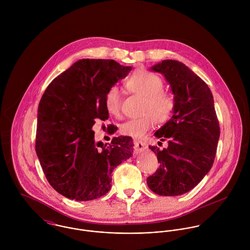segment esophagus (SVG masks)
Returning a JSON list of instances; mask_svg holds the SVG:
<instances>
[{
    "label": "esophagus",
    "instance_id": "obj_1",
    "mask_svg": "<svg viewBox=\"0 0 250 250\" xmlns=\"http://www.w3.org/2000/svg\"><path fill=\"white\" fill-rule=\"evenodd\" d=\"M147 149V144L141 141H137L135 142V150L137 153H141L144 152Z\"/></svg>",
    "mask_w": 250,
    "mask_h": 250
}]
</instances>
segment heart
Returning a JSON list of instances; mask_svg holds the SVG:
<instances>
[{"instance_id": "1", "label": "heart", "mask_w": 250, "mask_h": 250, "mask_svg": "<svg viewBox=\"0 0 250 250\" xmlns=\"http://www.w3.org/2000/svg\"><path fill=\"white\" fill-rule=\"evenodd\" d=\"M127 87L134 93L144 97L143 113L140 118L127 120L120 126V132L124 136L135 139L143 138L157 123H165L171 117L175 103L173 97L163 91L162 79L146 70L135 72L127 81ZM105 106L112 115L120 112V95L116 86L108 89L105 98Z\"/></svg>"}]
</instances>
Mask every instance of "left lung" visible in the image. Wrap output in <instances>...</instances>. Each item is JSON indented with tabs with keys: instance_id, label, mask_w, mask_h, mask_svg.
<instances>
[{
	"instance_id": "8db88e82",
	"label": "left lung",
	"mask_w": 250,
	"mask_h": 250,
	"mask_svg": "<svg viewBox=\"0 0 250 250\" xmlns=\"http://www.w3.org/2000/svg\"><path fill=\"white\" fill-rule=\"evenodd\" d=\"M150 70L164 75L175 107L154 134L161 142L167 140L168 146H149L160 167L147 185L159 195L177 196L197 186L213 167L220 135L214 97L206 83L178 61H163Z\"/></svg>"
}]
</instances>
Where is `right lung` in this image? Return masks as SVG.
I'll return each mask as SVG.
<instances>
[{"label":"right lung","mask_w":250,"mask_h":250,"mask_svg":"<svg viewBox=\"0 0 250 250\" xmlns=\"http://www.w3.org/2000/svg\"><path fill=\"white\" fill-rule=\"evenodd\" d=\"M131 70L112 60L83 59L55 78L43 93L36 155L48 182L62 195L77 201L105 195L112 170L132 157V138H113L107 145L96 143L92 131L96 120L108 118V89Z\"/></svg>","instance_id":"right-lung-1"}]
</instances>
